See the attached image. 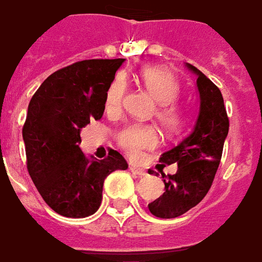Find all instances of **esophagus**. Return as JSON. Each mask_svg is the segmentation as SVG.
I'll return each instance as SVG.
<instances>
[{
    "instance_id": "esophagus-1",
    "label": "esophagus",
    "mask_w": 262,
    "mask_h": 262,
    "mask_svg": "<svg viewBox=\"0 0 262 262\" xmlns=\"http://www.w3.org/2000/svg\"><path fill=\"white\" fill-rule=\"evenodd\" d=\"M129 170H131V172H133V174H135V176H138V177H146L147 176L146 171L142 170V168H138V167H135V166L129 167Z\"/></svg>"
}]
</instances>
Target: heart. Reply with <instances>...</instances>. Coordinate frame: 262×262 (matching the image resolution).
I'll list each match as a JSON object with an SVG mask.
<instances>
[{
  "mask_svg": "<svg viewBox=\"0 0 262 262\" xmlns=\"http://www.w3.org/2000/svg\"><path fill=\"white\" fill-rule=\"evenodd\" d=\"M139 81L159 103L156 116L161 125L168 131H177L184 124V110L174 103L180 92V85L174 74L164 68H145L138 74ZM125 81L116 77L110 82L105 94V107L109 113H119L123 106ZM120 149L131 159H139L145 150H150L159 145V134L153 125L133 124L121 129L117 135Z\"/></svg>",
  "mask_w": 262,
  "mask_h": 262,
  "instance_id": "heart-1",
  "label": "heart"
}]
</instances>
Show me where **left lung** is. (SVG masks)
<instances>
[{
	"label": "left lung",
	"mask_w": 262,
	"mask_h": 262,
	"mask_svg": "<svg viewBox=\"0 0 262 262\" xmlns=\"http://www.w3.org/2000/svg\"><path fill=\"white\" fill-rule=\"evenodd\" d=\"M185 66L198 77L199 115L192 131L160 157V163L178 164L172 176L161 172L166 190L147 204L149 211L160 218L180 217L203 200L211 188L229 131V120L218 86L194 66Z\"/></svg>",
	"instance_id": "obj_1"
}]
</instances>
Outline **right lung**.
<instances>
[{
    "instance_id": "add662e5",
    "label": "right lung",
    "mask_w": 262,
    "mask_h": 262,
    "mask_svg": "<svg viewBox=\"0 0 262 262\" xmlns=\"http://www.w3.org/2000/svg\"><path fill=\"white\" fill-rule=\"evenodd\" d=\"M123 63L76 62L52 73L29 103L23 127L27 170L45 203L63 217L92 215L101 206L106 177L128 168L117 150L98 160L78 146L82 127L103 115L106 90Z\"/></svg>"
}]
</instances>
